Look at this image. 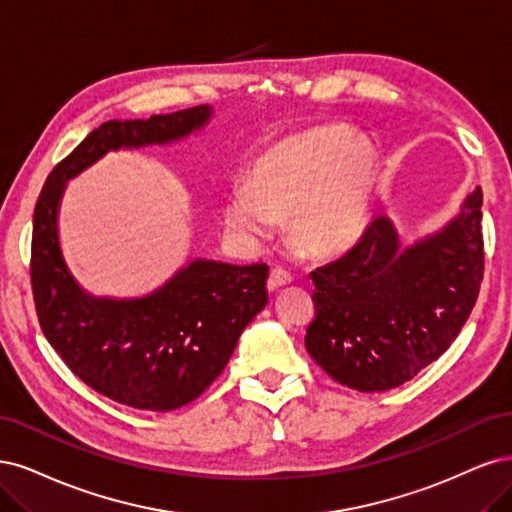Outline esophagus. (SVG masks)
<instances>
[{"label": "esophagus", "mask_w": 512, "mask_h": 512, "mask_svg": "<svg viewBox=\"0 0 512 512\" xmlns=\"http://www.w3.org/2000/svg\"><path fill=\"white\" fill-rule=\"evenodd\" d=\"M291 283V274L283 268H272L270 276H268V291H278L280 287H285Z\"/></svg>", "instance_id": "34e87169"}]
</instances>
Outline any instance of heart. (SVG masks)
I'll return each instance as SVG.
<instances>
[{
    "label": "heart",
    "mask_w": 512,
    "mask_h": 512,
    "mask_svg": "<svg viewBox=\"0 0 512 512\" xmlns=\"http://www.w3.org/2000/svg\"><path fill=\"white\" fill-rule=\"evenodd\" d=\"M376 170L374 142L346 123L295 131L255 157L249 185L229 191L225 227L240 242L259 244L287 217L285 238L295 253L336 255L364 225Z\"/></svg>",
    "instance_id": "b5f03b06"
}]
</instances>
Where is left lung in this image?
<instances>
[{"label":"left lung","instance_id":"8db88e82","mask_svg":"<svg viewBox=\"0 0 512 512\" xmlns=\"http://www.w3.org/2000/svg\"><path fill=\"white\" fill-rule=\"evenodd\" d=\"M481 206L476 187L457 217L410 246L376 217L349 253L310 274L317 317L306 351L334 381L387 391L449 349L481 289Z\"/></svg>","mask_w":512,"mask_h":512}]
</instances>
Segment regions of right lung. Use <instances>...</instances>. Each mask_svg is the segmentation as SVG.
I'll list each match as a JSON object with an SVG mask.
<instances>
[{"label":"right lung","mask_w":512,"mask_h":512,"mask_svg":"<svg viewBox=\"0 0 512 512\" xmlns=\"http://www.w3.org/2000/svg\"><path fill=\"white\" fill-rule=\"evenodd\" d=\"M210 117L195 106L104 123L57 163L36 204L31 287L42 332L82 383L131 408L166 412L200 398L268 304V266L193 259L144 298H100L63 259L59 204L65 183L108 151L183 140Z\"/></svg>","instance_id":"1"}]
</instances>
